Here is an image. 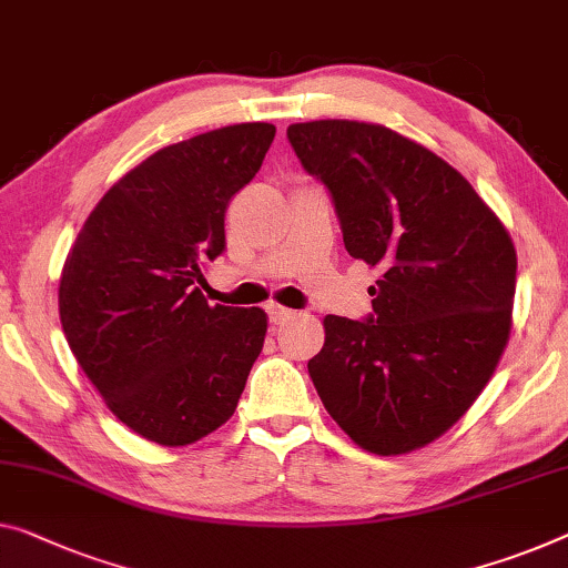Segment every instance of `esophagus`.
<instances>
[{
	"instance_id": "obj_1",
	"label": "esophagus",
	"mask_w": 568,
	"mask_h": 568,
	"mask_svg": "<svg viewBox=\"0 0 568 568\" xmlns=\"http://www.w3.org/2000/svg\"><path fill=\"white\" fill-rule=\"evenodd\" d=\"M267 316L273 324H285L287 318H293V311L281 306V303H267Z\"/></svg>"
}]
</instances>
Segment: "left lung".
<instances>
[{
    "instance_id": "obj_1",
    "label": "left lung",
    "mask_w": 568,
    "mask_h": 568,
    "mask_svg": "<svg viewBox=\"0 0 568 568\" xmlns=\"http://www.w3.org/2000/svg\"><path fill=\"white\" fill-rule=\"evenodd\" d=\"M332 191L344 247L379 267L372 316L324 318L308 362L338 428L369 454H410L444 436L485 390L510 338L515 244L471 183L390 126H287Z\"/></svg>"
}]
</instances>
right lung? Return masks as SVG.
<instances>
[{"label":"right lung","mask_w":568,"mask_h":568,"mask_svg":"<svg viewBox=\"0 0 568 568\" xmlns=\"http://www.w3.org/2000/svg\"><path fill=\"white\" fill-rule=\"evenodd\" d=\"M273 138V124L244 122L158 150L104 193L68 252V346L106 408L148 442L189 446L224 426L265 344V311L209 306L196 285Z\"/></svg>","instance_id":"obj_1"}]
</instances>
